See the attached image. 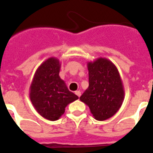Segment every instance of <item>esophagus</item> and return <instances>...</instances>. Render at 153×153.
Instances as JSON below:
<instances>
[{
  "label": "esophagus",
  "instance_id": "esophagus-1",
  "mask_svg": "<svg viewBox=\"0 0 153 153\" xmlns=\"http://www.w3.org/2000/svg\"><path fill=\"white\" fill-rule=\"evenodd\" d=\"M75 94H76V96H77V97H80V96H81V92L80 91H79V90H78V91H76L75 92Z\"/></svg>",
  "mask_w": 153,
  "mask_h": 153
}]
</instances>
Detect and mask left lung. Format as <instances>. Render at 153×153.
<instances>
[{"label":"left lung","instance_id":"8db88e82","mask_svg":"<svg viewBox=\"0 0 153 153\" xmlns=\"http://www.w3.org/2000/svg\"><path fill=\"white\" fill-rule=\"evenodd\" d=\"M89 86L79 100L89 106L99 121L110 118L122 106L125 91L120 73L114 63L99 57L87 63Z\"/></svg>","mask_w":153,"mask_h":153}]
</instances>
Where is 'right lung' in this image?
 <instances>
[{"instance_id":"right-lung-1","label":"right lung","mask_w":153,"mask_h":153,"mask_svg":"<svg viewBox=\"0 0 153 153\" xmlns=\"http://www.w3.org/2000/svg\"><path fill=\"white\" fill-rule=\"evenodd\" d=\"M60 65L57 58H48L36 69L30 86L33 107L41 117L51 121L59 120L67 105L79 98L60 77Z\"/></svg>"}]
</instances>
